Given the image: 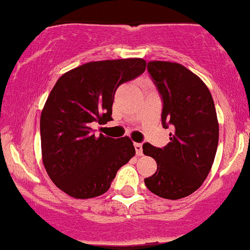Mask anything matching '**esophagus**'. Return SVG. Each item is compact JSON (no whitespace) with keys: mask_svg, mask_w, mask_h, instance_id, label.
I'll use <instances>...</instances> for the list:
<instances>
[{"mask_svg":"<svg viewBox=\"0 0 250 250\" xmlns=\"http://www.w3.org/2000/svg\"><path fill=\"white\" fill-rule=\"evenodd\" d=\"M135 149H136V154L137 155H142V143H135Z\"/></svg>","mask_w":250,"mask_h":250,"instance_id":"1","label":"esophagus"}]
</instances>
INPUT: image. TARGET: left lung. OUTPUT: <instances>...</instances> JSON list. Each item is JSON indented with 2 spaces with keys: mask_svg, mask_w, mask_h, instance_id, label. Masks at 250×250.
Instances as JSON below:
<instances>
[{
  "mask_svg": "<svg viewBox=\"0 0 250 250\" xmlns=\"http://www.w3.org/2000/svg\"><path fill=\"white\" fill-rule=\"evenodd\" d=\"M148 73L163 101V127L172 128L164 148L143 145L157 171L145 179L150 192L165 199L189 196L208 176L219 143V123L206 83L179 63L153 61Z\"/></svg>",
  "mask_w": 250,
  "mask_h": 250,
  "instance_id": "obj_1",
  "label": "left lung"
}]
</instances>
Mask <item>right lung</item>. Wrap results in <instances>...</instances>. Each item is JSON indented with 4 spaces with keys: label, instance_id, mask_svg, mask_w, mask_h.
<instances>
[{
    "label": "right lung",
    "instance_id": "1",
    "mask_svg": "<svg viewBox=\"0 0 250 250\" xmlns=\"http://www.w3.org/2000/svg\"><path fill=\"white\" fill-rule=\"evenodd\" d=\"M141 58L90 62L66 71L41 113L42 162L49 179L73 198L98 197L135 155L127 136H96L91 124L112 120L117 88L146 70Z\"/></svg>",
    "mask_w": 250,
    "mask_h": 250
}]
</instances>
